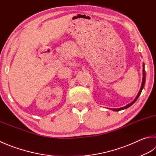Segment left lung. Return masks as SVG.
Masks as SVG:
<instances>
[{"label": "left lung", "mask_w": 156, "mask_h": 156, "mask_svg": "<svg viewBox=\"0 0 156 156\" xmlns=\"http://www.w3.org/2000/svg\"><path fill=\"white\" fill-rule=\"evenodd\" d=\"M143 77L142 85H141V87H140V89L139 92V94H138V95H137V96H136V98H135V99L134 100V101H133V102H130V104H128V105H126V107H122V108H112V110H113V111H121V110H123V109H126V108H128V107H130L132 105H133V104L134 103V102L136 101V100L138 99V98H139V96L140 95V94H141V92H142V90H143V89L144 86H145V77H146V75H145V64H143Z\"/></svg>", "instance_id": "left-lung-1"}]
</instances>
